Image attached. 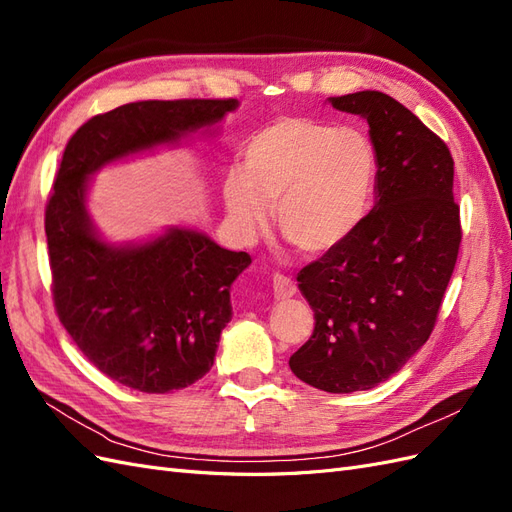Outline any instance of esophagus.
<instances>
[{
	"mask_svg": "<svg viewBox=\"0 0 512 512\" xmlns=\"http://www.w3.org/2000/svg\"><path fill=\"white\" fill-rule=\"evenodd\" d=\"M297 294V286H294V282L290 280V277L286 275H273V297L277 301H284V299H290Z\"/></svg>",
	"mask_w": 512,
	"mask_h": 512,
	"instance_id": "1",
	"label": "esophagus"
}]
</instances>
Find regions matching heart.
<instances>
[{"label":"heart","mask_w":512,"mask_h":512,"mask_svg":"<svg viewBox=\"0 0 512 512\" xmlns=\"http://www.w3.org/2000/svg\"><path fill=\"white\" fill-rule=\"evenodd\" d=\"M241 156L224 200L243 241L267 230L271 205L282 237L303 254L335 250L367 218L380 160L359 128L282 115L247 138Z\"/></svg>","instance_id":"heart-1"}]
</instances>
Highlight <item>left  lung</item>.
Wrapping results in <instances>:
<instances>
[{
	"mask_svg": "<svg viewBox=\"0 0 512 512\" xmlns=\"http://www.w3.org/2000/svg\"><path fill=\"white\" fill-rule=\"evenodd\" d=\"M329 102L369 123L380 160L376 205L352 237L297 275L316 327L288 363L314 389L354 393L389 380L429 339L461 224L442 138L382 91Z\"/></svg>",
	"mask_w": 512,
	"mask_h": 512,
	"instance_id": "obj_1",
	"label": "left lung"
}]
</instances>
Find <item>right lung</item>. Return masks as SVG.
Returning a JSON list of instances; mask_svg holds the SVG:
<instances>
[{"label":"right lung","instance_id":"1","mask_svg":"<svg viewBox=\"0 0 512 512\" xmlns=\"http://www.w3.org/2000/svg\"><path fill=\"white\" fill-rule=\"evenodd\" d=\"M239 100H143L91 117L68 141L44 230L57 316L111 380L141 393L185 389L213 367L232 318L230 286L252 258L205 232L170 226L143 243H108L87 211L91 175L136 153L179 145Z\"/></svg>","mask_w":512,"mask_h":512}]
</instances>
